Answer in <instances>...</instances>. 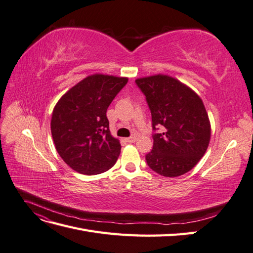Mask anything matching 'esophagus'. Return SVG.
Listing matches in <instances>:
<instances>
[{
    "label": "esophagus",
    "instance_id": "1",
    "mask_svg": "<svg viewBox=\"0 0 253 253\" xmlns=\"http://www.w3.org/2000/svg\"><path fill=\"white\" fill-rule=\"evenodd\" d=\"M136 136H132V137H128V138H126V142H129V143H133V142H135L136 141Z\"/></svg>",
    "mask_w": 253,
    "mask_h": 253
}]
</instances>
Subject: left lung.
Segmentation results:
<instances>
[{
  "instance_id": "obj_1",
  "label": "left lung",
  "mask_w": 253,
  "mask_h": 253,
  "mask_svg": "<svg viewBox=\"0 0 253 253\" xmlns=\"http://www.w3.org/2000/svg\"><path fill=\"white\" fill-rule=\"evenodd\" d=\"M147 98L153 129V149L145 155L151 169L165 177H177L192 170L208 149L211 125L204 102L186 84L168 75L135 80Z\"/></svg>"
}]
</instances>
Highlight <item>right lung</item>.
Segmentation results:
<instances>
[{
    "instance_id": "obj_1",
    "label": "right lung",
    "mask_w": 253,
    "mask_h": 253,
    "mask_svg": "<svg viewBox=\"0 0 253 253\" xmlns=\"http://www.w3.org/2000/svg\"><path fill=\"white\" fill-rule=\"evenodd\" d=\"M126 83V77L87 76L68 89L53 108V143L60 157L76 172L100 174L117 162L121 145L111 135L106 110Z\"/></svg>"
}]
</instances>
